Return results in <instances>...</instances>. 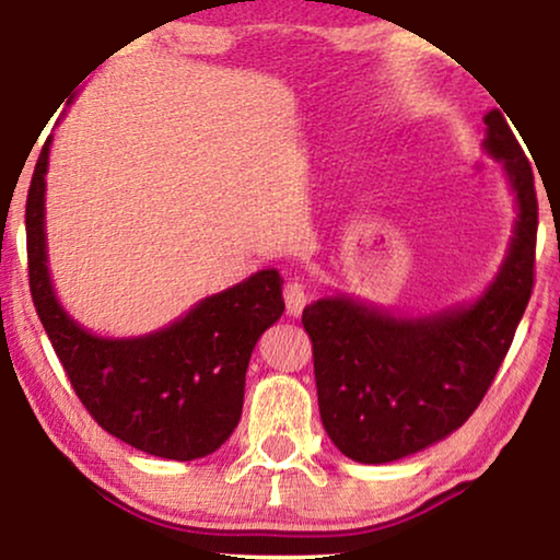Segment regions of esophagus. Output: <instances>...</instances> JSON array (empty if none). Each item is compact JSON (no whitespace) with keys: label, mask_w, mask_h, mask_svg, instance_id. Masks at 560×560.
Returning <instances> with one entry per match:
<instances>
[{"label":"esophagus","mask_w":560,"mask_h":560,"mask_svg":"<svg viewBox=\"0 0 560 560\" xmlns=\"http://www.w3.org/2000/svg\"><path fill=\"white\" fill-rule=\"evenodd\" d=\"M282 298H285V308L290 316H301V311L305 308V303H308V290H305L303 282H288L285 290H282Z\"/></svg>","instance_id":"esophagus-1"}]
</instances>
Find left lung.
<instances>
[{
	"label": "left lung",
	"instance_id": "left-lung-1",
	"mask_svg": "<svg viewBox=\"0 0 560 560\" xmlns=\"http://www.w3.org/2000/svg\"><path fill=\"white\" fill-rule=\"evenodd\" d=\"M485 150L515 190L510 252L471 305L395 318L347 295L303 311L313 343L318 410L328 439L359 464L418 454L462 428L508 357L533 293L538 198L523 148L500 112L485 117Z\"/></svg>",
	"mask_w": 560,
	"mask_h": 560
}]
</instances>
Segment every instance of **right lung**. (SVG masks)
<instances>
[{"label": "right lung", "mask_w": 560, "mask_h": 560, "mask_svg": "<svg viewBox=\"0 0 560 560\" xmlns=\"http://www.w3.org/2000/svg\"><path fill=\"white\" fill-rule=\"evenodd\" d=\"M43 144L27 190L30 293L83 408L106 433L150 456H209L242 418L244 377L259 336L282 316V278L259 270L203 298L175 324L137 339H102L68 316L52 293L45 252Z\"/></svg>", "instance_id": "1"}]
</instances>
